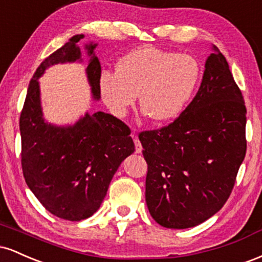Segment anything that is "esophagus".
I'll list each match as a JSON object with an SVG mask.
<instances>
[{
    "label": "esophagus",
    "mask_w": 262,
    "mask_h": 262,
    "mask_svg": "<svg viewBox=\"0 0 262 262\" xmlns=\"http://www.w3.org/2000/svg\"><path fill=\"white\" fill-rule=\"evenodd\" d=\"M133 138H134V144H135V152L139 154V152H141V150H143V146H141V143L137 137H134L133 135Z\"/></svg>",
    "instance_id": "1"
}]
</instances>
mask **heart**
I'll use <instances>...</instances> for the list:
<instances>
[{
	"label": "heart",
	"mask_w": 262,
	"mask_h": 262,
	"mask_svg": "<svg viewBox=\"0 0 262 262\" xmlns=\"http://www.w3.org/2000/svg\"><path fill=\"white\" fill-rule=\"evenodd\" d=\"M201 77L194 56L146 45L123 56L116 74L104 71L100 90L116 116H124L139 95L141 113L154 123H166L183 112Z\"/></svg>",
	"instance_id": "1"
}]
</instances>
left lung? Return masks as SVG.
Segmentation results:
<instances>
[{
    "mask_svg": "<svg viewBox=\"0 0 262 262\" xmlns=\"http://www.w3.org/2000/svg\"><path fill=\"white\" fill-rule=\"evenodd\" d=\"M246 107L214 47L193 100L169 125L139 133L148 164L145 201L161 227H196L229 198L246 154Z\"/></svg>",
    "mask_w": 262,
    "mask_h": 262,
    "instance_id": "8db88e82",
    "label": "left lung"
}]
</instances>
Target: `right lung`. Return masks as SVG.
Segmentation results:
<instances>
[{
  "instance_id": "add662e5",
  "label": "right lung",
  "mask_w": 262,
  "mask_h": 262,
  "mask_svg": "<svg viewBox=\"0 0 262 262\" xmlns=\"http://www.w3.org/2000/svg\"><path fill=\"white\" fill-rule=\"evenodd\" d=\"M74 35L64 47L39 65L27 91L19 117L20 162L27 185L55 217L79 222L91 217L106 197L108 186L121 162L134 151L130 128L104 112L86 114L73 127H54L41 118L38 79L48 66L80 59ZM89 45L87 66L95 98H100L101 65Z\"/></svg>"
}]
</instances>
